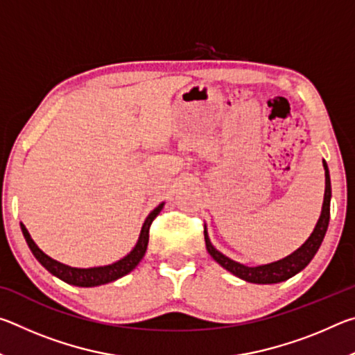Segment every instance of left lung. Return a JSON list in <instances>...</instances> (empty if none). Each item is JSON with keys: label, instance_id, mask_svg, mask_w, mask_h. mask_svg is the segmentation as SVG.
Listing matches in <instances>:
<instances>
[{"label": "left lung", "instance_id": "1", "mask_svg": "<svg viewBox=\"0 0 355 355\" xmlns=\"http://www.w3.org/2000/svg\"><path fill=\"white\" fill-rule=\"evenodd\" d=\"M322 164H324V169H326V192H324L322 211L313 233H311L307 241L300 245L296 252H293L291 255H288L286 258H284V260L264 264V266L249 268V266H244L241 263L230 260L228 257L222 255L219 250H216L213 248V244L209 243L208 235L205 232V243H207L208 254L211 255L222 268H225L227 271L238 275L239 279L250 282V284H279V282H284L286 279L293 277V275L297 274L299 271H302V269L311 261V258L315 257L318 249H320L324 235H326L327 227H329L330 196H332V189H330V177H329V169H327L326 161H322Z\"/></svg>", "mask_w": 355, "mask_h": 355}]
</instances>
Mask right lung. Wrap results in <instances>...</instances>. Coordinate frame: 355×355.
<instances>
[{
    "instance_id": "right-lung-1",
    "label": "right lung",
    "mask_w": 355,
    "mask_h": 355,
    "mask_svg": "<svg viewBox=\"0 0 355 355\" xmlns=\"http://www.w3.org/2000/svg\"><path fill=\"white\" fill-rule=\"evenodd\" d=\"M161 208H163V203H161L159 207H156L153 211L148 214V218L146 219V222H144L141 236H139V239H137V244L135 245V249L131 250L127 257H123L122 260H119L112 264H107V266H101V268L78 269V268L65 266V264L53 260V258L45 255L44 252H42L37 245H35L31 236H29L26 227L23 224H20V227H21L23 236H25L26 243L29 245V249H31L34 257L37 258L39 263L46 269V271H50L53 275H56L58 279L67 282V284H70V285L97 286V285L110 284V282L123 277L125 274L131 272L137 266V263H139L142 260V257L146 255L147 244H148L150 225H152V222L155 220L156 216L159 214Z\"/></svg>"
}]
</instances>
